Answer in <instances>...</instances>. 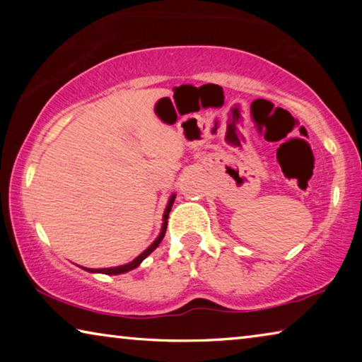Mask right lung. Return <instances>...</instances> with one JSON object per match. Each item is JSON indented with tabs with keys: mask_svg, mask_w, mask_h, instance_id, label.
<instances>
[{
	"mask_svg": "<svg viewBox=\"0 0 362 362\" xmlns=\"http://www.w3.org/2000/svg\"><path fill=\"white\" fill-rule=\"evenodd\" d=\"M174 201H175V193L174 194H170V198H169V201H168V206H166V209H164V216H163V226H161V231H159V235H158V238L155 241H153L148 247H146L142 254H140L139 257H136V259H134L132 262H129V263H126V265H119V267H112V268H86V267H81L83 269H86V272H89V273H103V274H122V273H127V272H131V269H134V268H137L140 263H142L146 257H148L153 250H155L158 246H159V243L163 241V238H164V235H166V228H168V218H169V212H170V209H173V204H174Z\"/></svg>",
	"mask_w": 362,
	"mask_h": 362,
	"instance_id": "obj_1",
	"label": "right lung"
}]
</instances>
